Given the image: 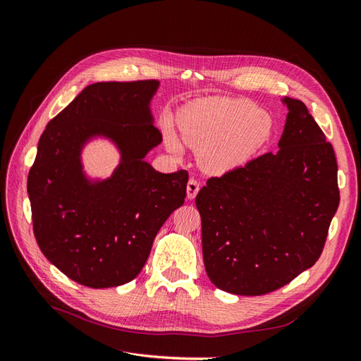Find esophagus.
<instances>
[{
  "instance_id": "1",
  "label": "esophagus",
  "mask_w": 361,
  "mask_h": 361,
  "mask_svg": "<svg viewBox=\"0 0 361 361\" xmlns=\"http://www.w3.org/2000/svg\"><path fill=\"white\" fill-rule=\"evenodd\" d=\"M199 190H200V182L197 180V179H190L188 180V185H187V197L190 199V200H192L195 195H197V192H199Z\"/></svg>"
}]
</instances>
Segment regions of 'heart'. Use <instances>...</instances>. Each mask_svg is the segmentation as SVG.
I'll return each mask as SVG.
<instances>
[{
  "label": "heart",
  "instance_id": "heart-1",
  "mask_svg": "<svg viewBox=\"0 0 361 361\" xmlns=\"http://www.w3.org/2000/svg\"><path fill=\"white\" fill-rule=\"evenodd\" d=\"M180 134L199 150L202 167L223 173L243 166L264 146L272 133L271 116L255 104L228 97H204L183 108ZM169 146L179 152V141L169 134Z\"/></svg>",
  "mask_w": 361,
  "mask_h": 361
}]
</instances>
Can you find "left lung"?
Instances as JSON below:
<instances>
[{
    "mask_svg": "<svg viewBox=\"0 0 361 361\" xmlns=\"http://www.w3.org/2000/svg\"><path fill=\"white\" fill-rule=\"evenodd\" d=\"M283 104L279 150L207 179L195 197L207 277L228 293L265 295L313 267L341 202L333 146L301 101Z\"/></svg>",
    "mask_w": 361,
    "mask_h": 361,
    "instance_id": "1",
    "label": "left lung"
}]
</instances>
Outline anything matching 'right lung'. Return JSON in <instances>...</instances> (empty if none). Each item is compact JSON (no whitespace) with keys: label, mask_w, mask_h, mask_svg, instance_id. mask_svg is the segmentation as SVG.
I'll return each instance as SVG.
<instances>
[{"label":"right lung","mask_w":361,"mask_h":361,"mask_svg":"<svg viewBox=\"0 0 361 361\" xmlns=\"http://www.w3.org/2000/svg\"><path fill=\"white\" fill-rule=\"evenodd\" d=\"M158 87L157 80L87 85L39 140L27 182L32 231L51 264L82 286L134 280L161 226L185 202L188 171L164 174L145 161L162 141L150 113ZM94 136L121 152L104 181L82 171L80 150Z\"/></svg>","instance_id":"1"}]
</instances>
